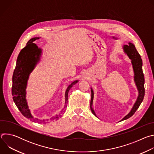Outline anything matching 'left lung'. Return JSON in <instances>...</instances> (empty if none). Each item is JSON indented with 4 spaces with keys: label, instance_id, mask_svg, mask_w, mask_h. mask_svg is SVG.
Segmentation results:
<instances>
[{
    "label": "left lung",
    "instance_id": "left-lung-1",
    "mask_svg": "<svg viewBox=\"0 0 154 154\" xmlns=\"http://www.w3.org/2000/svg\"><path fill=\"white\" fill-rule=\"evenodd\" d=\"M124 52L128 57L129 59L131 60V63L132 64L133 70L134 72V82L135 83V85L137 86V88L138 91V96L137 99L133 106L131 108L130 112L125 116L120 121H122L124 120L130 118L131 116H133L134 114L137 111V109L139 108L140 105H141V102L143 100L144 96V76L143 72L142 66H143V61L139 53L138 52L137 50L135 48V46L133 43L128 42V45H124L122 47ZM91 99L90 102V108L93 114L98 118L93 108V99H94V91L91 88Z\"/></svg>",
    "mask_w": 154,
    "mask_h": 154
}]
</instances>
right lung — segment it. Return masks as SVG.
<instances>
[{"mask_svg": "<svg viewBox=\"0 0 154 154\" xmlns=\"http://www.w3.org/2000/svg\"><path fill=\"white\" fill-rule=\"evenodd\" d=\"M38 39H39V37L30 39L27 43L26 46L20 51L17 58L16 68L13 75L11 92L13 101L22 115L33 122L44 124L48 122L49 119H39L34 118L31 113L26 99V88L30 74L40 61L42 55V49L39 48L36 44L33 43L35 41ZM77 82H79V80H74L68 86L64 95V108L58 114L52 116L49 119L51 121L58 120L64 113L67 106L68 93L73 85Z\"/></svg>", "mask_w": 154, "mask_h": 154, "instance_id": "right-lung-1", "label": "right lung"}]
</instances>
